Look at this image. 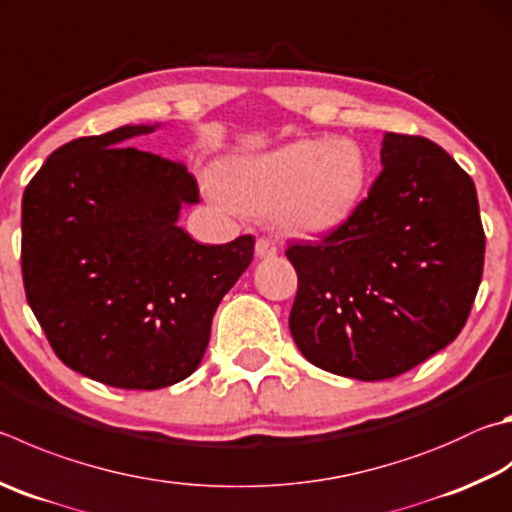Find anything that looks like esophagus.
Listing matches in <instances>:
<instances>
[{
  "instance_id": "obj_1",
  "label": "esophagus",
  "mask_w": 512,
  "mask_h": 512,
  "mask_svg": "<svg viewBox=\"0 0 512 512\" xmlns=\"http://www.w3.org/2000/svg\"><path fill=\"white\" fill-rule=\"evenodd\" d=\"M277 244L273 239H268V237H259L257 239V244H255V255L257 257H273V255H277Z\"/></svg>"
}]
</instances>
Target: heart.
Masks as SVG:
<instances>
[{
    "instance_id": "obj_1",
    "label": "heart",
    "mask_w": 512,
    "mask_h": 512,
    "mask_svg": "<svg viewBox=\"0 0 512 512\" xmlns=\"http://www.w3.org/2000/svg\"><path fill=\"white\" fill-rule=\"evenodd\" d=\"M369 163L351 138L297 141L280 150L230 161L212 194L226 208L268 215L293 235L336 230L365 194Z\"/></svg>"
}]
</instances>
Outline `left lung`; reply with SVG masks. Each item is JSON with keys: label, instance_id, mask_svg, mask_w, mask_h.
<instances>
[{"label": "left lung", "instance_id": "obj_1", "mask_svg": "<svg viewBox=\"0 0 512 512\" xmlns=\"http://www.w3.org/2000/svg\"><path fill=\"white\" fill-rule=\"evenodd\" d=\"M383 172L353 215L318 244H291L288 318L302 356L358 380L401 376L448 347L483 273L477 190L421 136L385 134Z\"/></svg>", "mask_w": 512, "mask_h": 512}]
</instances>
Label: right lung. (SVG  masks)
Segmentation results:
<instances>
[{"mask_svg":"<svg viewBox=\"0 0 512 512\" xmlns=\"http://www.w3.org/2000/svg\"><path fill=\"white\" fill-rule=\"evenodd\" d=\"M154 129L58 147L22 199L24 291L46 340L73 371L120 389H161L199 367L255 250L253 235L203 246L176 226L199 185L183 163L127 145Z\"/></svg>","mask_w":512,"mask_h":512,"instance_id":"right-lung-1","label":"right lung"}]
</instances>
